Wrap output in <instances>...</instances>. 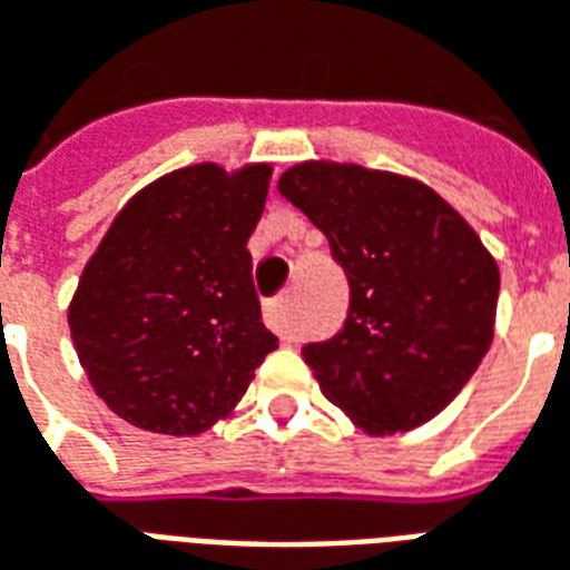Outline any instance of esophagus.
<instances>
[{"label": "esophagus", "mask_w": 570, "mask_h": 570, "mask_svg": "<svg viewBox=\"0 0 570 570\" xmlns=\"http://www.w3.org/2000/svg\"><path fill=\"white\" fill-rule=\"evenodd\" d=\"M266 328H273L282 341H294V325L288 318V297H276L264 306Z\"/></svg>", "instance_id": "1"}]
</instances>
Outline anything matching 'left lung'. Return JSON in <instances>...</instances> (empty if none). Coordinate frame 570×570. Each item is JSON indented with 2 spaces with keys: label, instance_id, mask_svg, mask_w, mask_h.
Instances as JSON below:
<instances>
[{
  "label": "left lung",
  "instance_id": "obj_1",
  "mask_svg": "<svg viewBox=\"0 0 570 570\" xmlns=\"http://www.w3.org/2000/svg\"><path fill=\"white\" fill-rule=\"evenodd\" d=\"M278 193L328 236L350 278L343 331L304 346L325 399L368 435L433 421L491 346L498 261L414 177L318 159L288 168Z\"/></svg>",
  "mask_w": 570,
  "mask_h": 570
}]
</instances>
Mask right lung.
<instances>
[{
  "mask_svg": "<svg viewBox=\"0 0 570 570\" xmlns=\"http://www.w3.org/2000/svg\"><path fill=\"white\" fill-rule=\"evenodd\" d=\"M269 177V163L177 168L125 202L88 257L67 309L70 337L95 393L125 423L205 433L278 346L245 248Z\"/></svg>",
  "mask_w": 570,
  "mask_h": 570,
  "instance_id": "add662e5",
  "label": "right lung"
}]
</instances>
